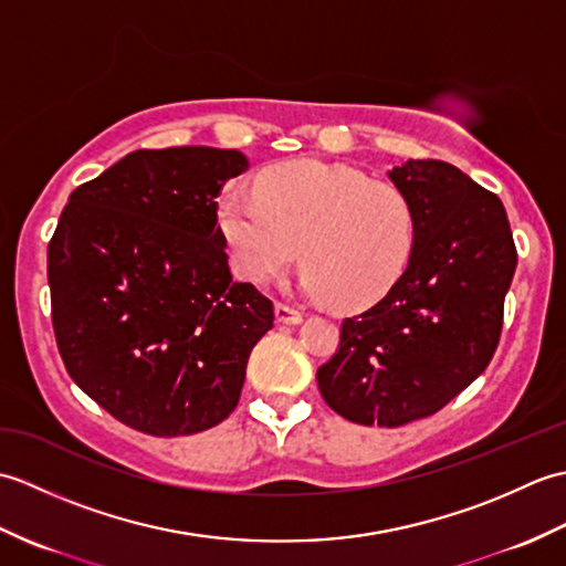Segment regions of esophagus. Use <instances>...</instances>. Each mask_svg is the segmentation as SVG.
<instances>
[{
    "label": "esophagus",
    "mask_w": 566,
    "mask_h": 566,
    "mask_svg": "<svg viewBox=\"0 0 566 566\" xmlns=\"http://www.w3.org/2000/svg\"><path fill=\"white\" fill-rule=\"evenodd\" d=\"M274 316L280 323H286V326H296V323L304 321L302 311H296V308L286 306V304H274Z\"/></svg>",
    "instance_id": "1"
}]
</instances>
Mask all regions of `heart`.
<instances>
[{
    "label": "heart",
    "instance_id": "1",
    "mask_svg": "<svg viewBox=\"0 0 566 566\" xmlns=\"http://www.w3.org/2000/svg\"><path fill=\"white\" fill-rule=\"evenodd\" d=\"M216 226L233 270L268 284L298 255L302 292L316 302L359 308L399 280L413 248V207L399 187L350 165L311 158L264 167L255 197L226 189Z\"/></svg>",
    "mask_w": 566,
    "mask_h": 566
}]
</instances>
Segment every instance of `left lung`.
I'll return each mask as SVG.
<instances>
[{"label":"left lung","mask_w":566,"mask_h":566,"mask_svg":"<svg viewBox=\"0 0 566 566\" xmlns=\"http://www.w3.org/2000/svg\"><path fill=\"white\" fill-rule=\"evenodd\" d=\"M389 179L413 207L411 258L379 304L343 321L340 350L316 379L335 413L399 428L486 369L518 255L501 199L454 165L408 160Z\"/></svg>","instance_id":"left-lung-1"}]
</instances>
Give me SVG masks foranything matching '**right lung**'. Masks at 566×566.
<instances>
[{"instance_id":"add662e5","label":"right lung","mask_w":566,"mask_h":566,"mask_svg":"<svg viewBox=\"0 0 566 566\" xmlns=\"http://www.w3.org/2000/svg\"><path fill=\"white\" fill-rule=\"evenodd\" d=\"M240 150H134L80 185L48 245L53 331L72 381L158 438L219 426L272 302L233 282L216 197Z\"/></svg>"}]
</instances>
